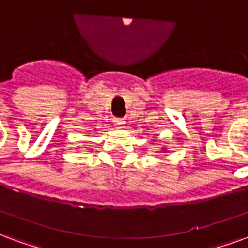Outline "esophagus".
<instances>
[{"instance_id":"obj_1","label":"esophagus","mask_w":248,"mask_h":248,"mask_svg":"<svg viewBox=\"0 0 248 248\" xmlns=\"http://www.w3.org/2000/svg\"><path fill=\"white\" fill-rule=\"evenodd\" d=\"M113 124H115V128H117V129H123L125 126V122L123 119H115Z\"/></svg>"}]
</instances>
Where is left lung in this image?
I'll return each mask as SVG.
<instances>
[{"label": "left lung", "instance_id": "left-lung-1", "mask_svg": "<svg viewBox=\"0 0 248 248\" xmlns=\"http://www.w3.org/2000/svg\"><path fill=\"white\" fill-rule=\"evenodd\" d=\"M161 152H164V153H166V148H162Z\"/></svg>", "mask_w": 248, "mask_h": 248}]
</instances>
